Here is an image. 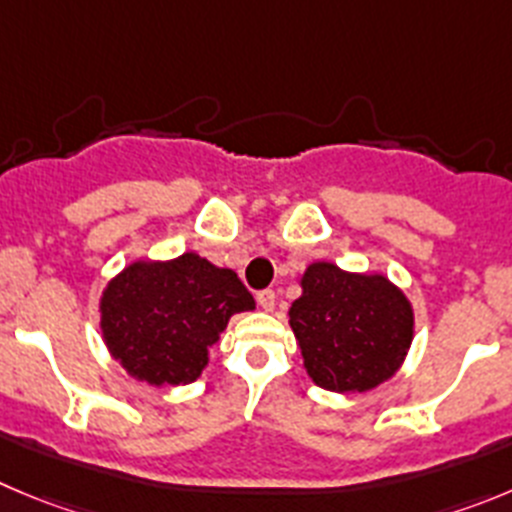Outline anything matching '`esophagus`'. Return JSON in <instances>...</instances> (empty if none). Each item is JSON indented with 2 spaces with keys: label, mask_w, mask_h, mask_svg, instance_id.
<instances>
[{
  "label": "esophagus",
  "mask_w": 512,
  "mask_h": 512,
  "mask_svg": "<svg viewBox=\"0 0 512 512\" xmlns=\"http://www.w3.org/2000/svg\"><path fill=\"white\" fill-rule=\"evenodd\" d=\"M257 305H260L262 310H272L275 308V293H272V290H262V293H257Z\"/></svg>",
  "instance_id": "obj_1"
}]
</instances>
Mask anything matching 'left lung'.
Returning <instances> with one entry per match:
<instances>
[{"label": "left lung", "instance_id": "1", "mask_svg": "<svg viewBox=\"0 0 512 512\" xmlns=\"http://www.w3.org/2000/svg\"><path fill=\"white\" fill-rule=\"evenodd\" d=\"M290 328L315 386L361 394L401 369L414 341L412 300L381 272H348L326 260L298 278Z\"/></svg>", "mask_w": 512, "mask_h": 512}]
</instances>
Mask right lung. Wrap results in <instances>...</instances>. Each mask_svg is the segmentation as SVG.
Segmentation results:
<instances>
[{
	"label": "right lung",
	"mask_w": 512,
	"mask_h": 512,
	"mask_svg": "<svg viewBox=\"0 0 512 512\" xmlns=\"http://www.w3.org/2000/svg\"><path fill=\"white\" fill-rule=\"evenodd\" d=\"M100 336L136 381L184 386L209 364L234 313L255 310L237 272L197 252L174 260H133L100 293Z\"/></svg>",
	"instance_id": "right-lung-1"
}]
</instances>
